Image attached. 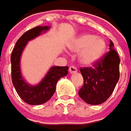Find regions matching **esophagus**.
<instances>
[{
  "label": "esophagus",
  "mask_w": 131,
  "mask_h": 131,
  "mask_svg": "<svg viewBox=\"0 0 131 131\" xmlns=\"http://www.w3.org/2000/svg\"><path fill=\"white\" fill-rule=\"evenodd\" d=\"M69 71L70 73H74V72H76L78 71V70H77V68L75 67H74V66H71V67H70V68H69Z\"/></svg>",
  "instance_id": "obj_1"
}]
</instances>
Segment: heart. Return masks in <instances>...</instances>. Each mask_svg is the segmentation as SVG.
<instances>
[{
    "label": "heart",
    "mask_w": 131,
    "mask_h": 131,
    "mask_svg": "<svg viewBox=\"0 0 131 131\" xmlns=\"http://www.w3.org/2000/svg\"><path fill=\"white\" fill-rule=\"evenodd\" d=\"M70 49L80 53L79 61L85 66H91L101 58L105 52L106 43L104 39L93 34H83L70 44Z\"/></svg>",
    "instance_id": "b5f03b06"
}]
</instances>
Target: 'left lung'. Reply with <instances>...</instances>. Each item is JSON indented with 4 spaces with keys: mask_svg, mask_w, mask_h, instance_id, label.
<instances>
[{
    "mask_svg": "<svg viewBox=\"0 0 131 131\" xmlns=\"http://www.w3.org/2000/svg\"><path fill=\"white\" fill-rule=\"evenodd\" d=\"M119 57L110 40L109 51L96 61L93 67L80 68L83 78V85L78 91L81 98L90 105L105 102L119 81Z\"/></svg>",
    "mask_w": 131,
    "mask_h": 131,
    "instance_id": "8db88e82",
    "label": "left lung"
}]
</instances>
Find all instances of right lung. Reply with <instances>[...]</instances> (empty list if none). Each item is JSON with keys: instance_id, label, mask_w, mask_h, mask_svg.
<instances>
[{"instance_id": "1", "label": "right lung", "mask_w": 131, "mask_h": 131, "mask_svg": "<svg viewBox=\"0 0 131 131\" xmlns=\"http://www.w3.org/2000/svg\"><path fill=\"white\" fill-rule=\"evenodd\" d=\"M49 28L50 26H37L25 32L17 41L11 55L12 83L20 98L30 105H40L49 100L54 94L58 81L68 73L67 66L52 67L42 81L36 86L28 84L22 77L20 57L26 44Z\"/></svg>"}]
</instances>
